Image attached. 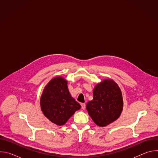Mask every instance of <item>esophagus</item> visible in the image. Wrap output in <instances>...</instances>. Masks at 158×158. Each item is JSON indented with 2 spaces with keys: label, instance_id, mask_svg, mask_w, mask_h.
<instances>
[{
  "label": "esophagus",
  "instance_id": "esophagus-1",
  "mask_svg": "<svg viewBox=\"0 0 158 158\" xmlns=\"http://www.w3.org/2000/svg\"><path fill=\"white\" fill-rule=\"evenodd\" d=\"M81 107H82V109L84 110V109H85V104H84V103H81Z\"/></svg>",
  "mask_w": 158,
  "mask_h": 158
}]
</instances>
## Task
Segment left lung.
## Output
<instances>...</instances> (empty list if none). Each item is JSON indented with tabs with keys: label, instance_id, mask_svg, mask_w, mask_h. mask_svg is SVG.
Segmentation results:
<instances>
[{
	"label": "left lung",
	"instance_id": "8db88e82",
	"mask_svg": "<svg viewBox=\"0 0 158 158\" xmlns=\"http://www.w3.org/2000/svg\"><path fill=\"white\" fill-rule=\"evenodd\" d=\"M123 109L121 90L111 79H104L93 89V99L87 102L86 109L94 123L105 127L117 120Z\"/></svg>",
	"mask_w": 158,
	"mask_h": 158
}]
</instances>
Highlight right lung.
Masks as SVG:
<instances>
[{
	"instance_id": "obj_1",
	"label": "right lung",
	"mask_w": 158,
	"mask_h": 158,
	"mask_svg": "<svg viewBox=\"0 0 158 158\" xmlns=\"http://www.w3.org/2000/svg\"><path fill=\"white\" fill-rule=\"evenodd\" d=\"M44 115L52 123L62 126L81 109V105L71 96L67 81L62 76L52 78L45 86L40 100Z\"/></svg>"
}]
</instances>
